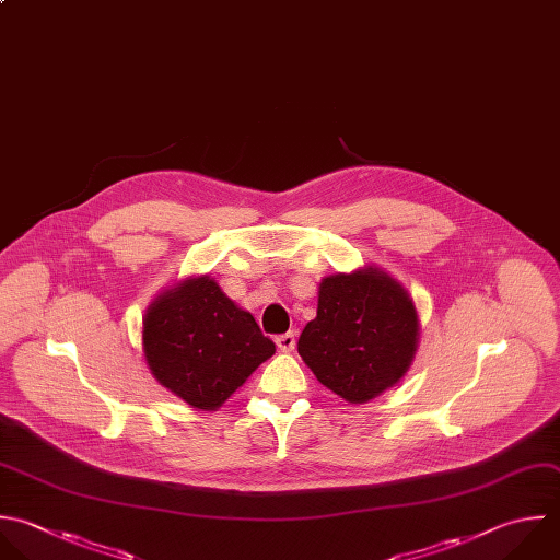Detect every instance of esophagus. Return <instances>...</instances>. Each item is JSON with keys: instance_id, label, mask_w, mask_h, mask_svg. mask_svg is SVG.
<instances>
[{"instance_id": "34e87169", "label": "esophagus", "mask_w": 560, "mask_h": 560, "mask_svg": "<svg viewBox=\"0 0 560 560\" xmlns=\"http://www.w3.org/2000/svg\"><path fill=\"white\" fill-rule=\"evenodd\" d=\"M276 346L282 350V352H291L295 348V332H284V335H278L276 337Z\"/></svg>"}]
</instances>
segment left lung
I'll return each instance as SVG.
<instances>
[{
	"mask_svg": "<svg viewBox=\"0 0 560 560\" xmlns=\"http://www.w3.org/2000/svg\"><path fill=\"white\" fill-rule=\"evenodd\" d=\"M420 337L413 300L378 267L319 282L317 317L298 352L317 381L348 402H368L409 370Z\"/></svg>",
	"mask_w": 560,
	"mask_h": 560,
	"instance_id": "obj_1",
	"label": "left lung"
}]
</instances>
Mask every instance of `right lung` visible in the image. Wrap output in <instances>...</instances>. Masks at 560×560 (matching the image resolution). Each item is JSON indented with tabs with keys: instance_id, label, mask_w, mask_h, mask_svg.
Here are the masks:
<instances>
[{
	"instance_id": "add662e5",
	"label": "right lung",
	"mask_w": 560,
	"mask_h": 560,
	"mask_svg": "<svg viewBox=\"0 0 560 560\" xmlns=\"http://www.w3.org/2000/svg\"><path fill=\"white\" fill-rule=\"evenodd\" d=\"M142 346L158 383L203 411L219 409L276 352L254 315L210 276L186 278L153 300Z\"/></svg>"
}]
</instances>
